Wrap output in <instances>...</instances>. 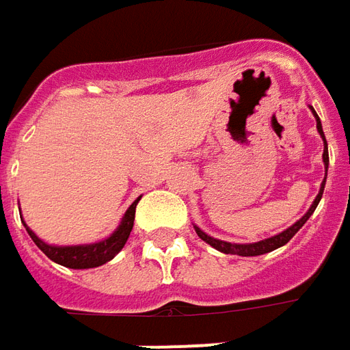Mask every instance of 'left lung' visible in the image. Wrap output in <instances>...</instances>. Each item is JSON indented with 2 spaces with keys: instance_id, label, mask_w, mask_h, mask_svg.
Returning a JSON list of instances; mask_svg holds the SVG:
<instances>
[{
  "instance_id": "1",
  "label": "left lung",
  "mask_w": 350,
  "mask_h": 350,
  "mask_svg": "<svg viewBox=\"0 0 350 350\" xmlns=\"http://www.w3.org/2000/svg\"><path fill=\"white\" fill-rule=\"evenodd\" d=\"M310 107V111L316 117V129H318V133H320V137L323 140V167H325V177H327V167H329V154H327V142H325V137H323V129H322V121H320V117L318 113L314 111V107ZM325 177H323L322 185H320V192H318V196L314 198V202L308 208V212L302 215L299 221H295V224L287 227L285 231H281L278 235L268 237V239H264V241H258V243H227V241H221V239H213L208 233H204L202 229L198 227V225H194V231H196V235L202 239L204 243H208L210 246H213L215 250H219V252H224V254H237V256H260V254H268L271 250H275L279 246L287 245L293 237L297 235V231L301 229L302 225L308 221V217H310L314 210H316V206L320 204L322 200V194H323V187H325Z\"/></svg>"
}]
</instances>
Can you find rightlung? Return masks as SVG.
Wrapping results in <instances>:
<instances>
[{
  "label": "right lung",
  "instance_id": "add662e5",
  "mask_svg": "<svg viewBox=\"0 0 350 350\" xmlns=\"http://www.w3.org/2000/svg\"><path fill=\"white\" fill-rule=\"evenodd\" d=\"M140 198H137L135 202L126 208L125 215L121 217V224L117 225L113 233L109 237H105L98 243H88V245H49L46 241H42L23 219V224L27 227V233L30 239L34 241V245L38 246L40 250L53 260L55 264L65 266V268L71 269H88V268H98V266H104L105 262L113 260L121 248L125 246L126 239L133 231V225H135V210H137V204Z\"/></svg>",
  "mask_w": 350,
  "mask_h": 350
}]
</instances>
